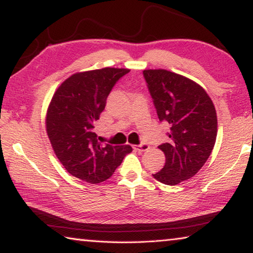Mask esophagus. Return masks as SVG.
Masks as SVG:
<instances>
[{
  "instance_id": "1",
  "label": "esophagus",
  "mask_w": 253,
  "mask_h": 253,
  "mask_svg": "<svg viewBox=\"0 0 253 253\" xmlns=\"http://www.w3.org/2000/svg\"><path fill=\"white\" fill-rule=\"evenodd\" d=\"M134 148L136 149V151H138V152H146V151H148L149 145L146 144V143H142V144H139V145H136Z\"/></svg>"
}]
</instances>
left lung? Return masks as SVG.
<instances>
[{
    "label": "left lung",
    "instance_id": "1",
    "mask_svg": "<svg viewBox=\"0 0 253 253\" xmlns=\"http://www.w3.org/2000/svg\"><path fill=\"white\" fill-rule=\"evenodd\" d=\"M143 74L158 118L169 126V142L158 146L165 154V165L153 176L176 185L193 177L211 155L217 134L216 111L195 81L165 69Z\"/></svg>",
    "mask_w": 253,
    "mask_h": 253
}]
</instances>
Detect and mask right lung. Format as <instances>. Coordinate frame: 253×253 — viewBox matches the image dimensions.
Segmentation results:
<instances>
[{"instance_id": "obj_1", "label": "right lung", "mask_w": 253, "mask_h": 253, "mask_svg": "<svg viewBox=\"0 0 253 253\" xmlns=\"http://www.w3.org/2000/svg\"><path fill=\"white\" fill-rule=\"evenodd\" d=\"M129 69L102 68L77 72L53 93L45 128L55 155L72 176L97 184L108 179L132 148L102 145L95 124L115 84Z\"/></svg>"}]
</instances>
